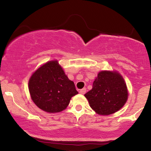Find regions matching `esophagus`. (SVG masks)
Wrapping results in <instances>:
<instances>
[{
  "label": "esophagus",
  "instance_id": "esophagus-1",
  "mask_svg": "<svg viewBox=\"0 0 151 151\" xmlns=\"http://www.w3.org/2000/svg\"><path fill=\"white\" fill-rule=\"evenodd\" d=\"M86 88H83L82 89H81L80 91H79V93H80L81 94H84V93H86Z\"/></svg>",
  "mask_w": 151,
  "mask_h": 151
}]
</instances>
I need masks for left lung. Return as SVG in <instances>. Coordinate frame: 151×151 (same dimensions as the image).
<instances>
[{"label": "left lung", "instance_id": "8db88e82", "mask_svg": "<svg viewBox=\"0 0 151 151\" xmlns=\"http://www.w3.org/2000/svg\"><path fill=\"white\" fill-rule=\"evenodd\" d=\"M91 109L99 115L116 113L129 98L126 83L116 70H102L93 82L92 89L84 94Z\"/></svg>", "mask_w": 151, "mask_h": 151}]
</instances>
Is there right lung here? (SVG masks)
Masks as SVG:
<instances>
[{
  "label": "right lung",
  "instance_id": "right-lung-1",
  "mask_svg": "<svg viewBox=\"0 0 151 151\" xmlns=\"http://www.w3.org/2000/svg\"><path fill=\"white\" fill-rule=\"evenodd\" d=\"M28 89L35 104L50 114L65 110L78 93L57 60L45 62L35 71L29 79Z\"/></svg>",
  "mask_w": 151,
  "mask_h": 151
}]
</instances>
